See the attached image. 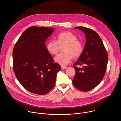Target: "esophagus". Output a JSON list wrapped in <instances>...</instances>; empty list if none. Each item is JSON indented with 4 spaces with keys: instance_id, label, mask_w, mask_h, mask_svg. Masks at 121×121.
<instances>
[{
    "instance_id": "obj_1",
    "label": "esophagus",
    "mask_w": 121,
    "mask_h": 121,
    "mask_svg": "<svg viewBox=\"0 0 121 121\" xmlns=\"http://www.w3.org/2000/svg\"><path fill=\"white\" fill-rule=\"evenodd\" d=\"M67 67H66V66H61V68H62V69H65V68H66Z\"/></svg>"
}]
</instances>
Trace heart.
I'll return each mask as SVG.
<instances>
[{
    "instance_id": "heart-1",
    "label": "heart",
    "mask_w": 121,
    "mask_h": 121,
    "mask_svg": "<svg viewBox=\"0 0 121 121\" xmlns=\"http://www.w3.org/2000/svg\"><path fill=\"white\" fill-rule=\"evenodd\" d=\"M63 53L55 58V60L59 64L64 65L69 63L73 57L77 58L81 56L83 50V43L78 40V37L70 31H63L56 36V41H49L46 48L48 52L52 55L58 54L60 46L64 45Z\"/></svg>"
}]
</instances>
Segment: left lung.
Returning <instances> with one entry per match:
<instances>
[{
  "instance_id": "obj_1",
  "label": "left lung",
  "mask_w": 121,
  "mask_h": 121,
  "mask_svg": "<svg viewBox=\"0 0 121 121\" xmlns=\"http://www.w3.org/2000/svg\"><path fill=\"white\" fill-rule=\"evenodd\" d=\"M83 31L87 42L78 60L74 64L76 73L72 80L75 87L82 91H88L100 83L104 77L108 63V54L102 40L94 30L77 27ZM77 65H83L78 68Z\"/></svg>"
}]
</instances>
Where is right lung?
<instances>
[{
    "mask_svg": "<svg viewBox=\"0 0 121 121\" xmlns=\"http://www.w3.org/2000/svg\"><path fill=\"white\" fill-rule=\"evenodd\" d=\"M53 28L31 26L15 43L13 50V69L23 87L30 92L44 95L56 84L61 66L47 51L45 42Z\"/></svg>",
    "mask_w": 121,
    "mask_h": 121,
    "instance_id": "right-lung-1",
    "label": "right lung"
}]
</instances>
